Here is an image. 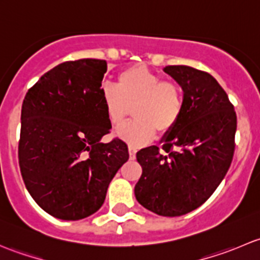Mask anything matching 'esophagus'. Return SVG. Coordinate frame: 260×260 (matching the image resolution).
Returning <instances> with one entry per match:
<instances>
[{
    "mask_svg": "<svg viewBox=\"0 0 260 260\" xmlns=\"http://www.w3.org/2000/svg\"><path fill=\"white\" fill-rule=\"evenodd\" d=\"M128 151H129V158L131 159H135L136 158V153H137V148H135V147L129 146Z\"/></svg>",
    "mask_w": 260,
    "mask_h": 260,
    "instance_id": "34e87169",
    "label": "esophagus"
}]
</instances>
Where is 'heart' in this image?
Instances as JSON below:
<instances>
[{
    "label": "heart",
    "instance_id": "obj_1",
    "mask_svg": "<svg viewBox=\"0 0 260 260\" xmlns=\"http://www.w3.org/2000/svg\"><path fill=\"white\" fill-rule=\"evenodd\" d=\"M118 85L103 84L101 98L112 124L120 125L131 113L136 119L118 128L117 135L132 147L153 140L156 129L167 133L183 112V91L177 81L162 79L145 65L125 68L118 74Z\"/></svg>",
    "mask_w": 260,
    "mask_h": 260
}]
</instances>
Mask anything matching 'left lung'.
<instances>
[{"label": "left lung", "instance_id": "obj_1", "mask_svg": "<svg viewBox=\"0 0 260 260\" xmlns=\"http://www.w3.org/2000/svg\"><path fill=\"white\" fill-rule=\"evenodd\" d=\"M183 90V112L157 146L137 152L142 176L135 195L161 216H181L203 205L226 175L235 149L237 114L228 94L209 73L169 65Z\"/></svg>", "mask_w": 260, "mask_h": 260}]
</instances>
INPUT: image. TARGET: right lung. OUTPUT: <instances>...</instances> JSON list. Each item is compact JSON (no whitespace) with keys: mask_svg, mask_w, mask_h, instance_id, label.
<instances>
[{"mask_svg":"<svg viewBox=\"0 0 260 260\" xmlns=\"http://www.w3.org/2000/svg\"><path fill=\"white\" fill-rule=\"evenodd\" d=\"M107 61L56 65L26 93L18 164L26 188L57 219L80 220L101 209L129 153L125 142L102 143L112 124L101 98Z\"/></svg>","mask_w":260,"mask_h":260,"instance_id":"add662e5","label":"right lung"}]
</instances>
